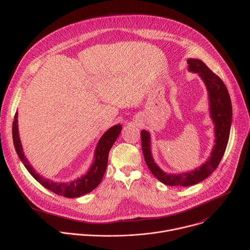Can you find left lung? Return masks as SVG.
Returning <instances> with one entry per match:
<instances>
[{"mask_svg": "<svg viewBox=\"0 0 250 250\" xmlns=\"http://www.w3.org/2000/svg\"><path fill=\"white\" fill-rule=\"evenodd\" d=\"M187 63L190 72L198 73L206 85L209 103V115L215 125V145L209 157L200 167L190 172L169 174L160 169L152 157L150 133L146 129L141 130V146L146 163L160 182L169 186L188 187L208 178L219 166L225 154L230 132L232 106L229 94L223 80L209 70L202 60L189 58Z\"/></svg>", "mask_w": 250, "mask_h": 250, "instance_id": "1", "label": "left lung"}]
</instances>
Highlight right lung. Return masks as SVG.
<instances>
[{
    "label": "right lung",
    "instance_id": "1",
    "mask_svg": "<svg viewBox=\"0 0 250 250\" xmlns=\"http://www.w3.org/2000/svg\"><path fill=\"white\" fill-rule=\"evenodd\" d=\"M122 127V125H116L110 127L101 136L96 146L94 161L87 173L80 178H77V179L69 182H57L47 179V178L40 175L29 164L26 157L24 156L21 142L20 139L18 127V112L16 113L15 120L13 122V139L16 151L20 159L35 180L41 183L44 188L59 196H63L66 198H77L90 193L101 183L104 171L106 169V165H108L110 149L119 137Z\"/></svg>",
    "mask_w": 250,
    "mask_h": 250
}]
</instances>
